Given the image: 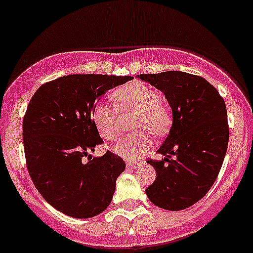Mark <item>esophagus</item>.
<instances>
[{
	"mask_svg": "<svg viewBox=\"0 0 253 253\" xmlns=\"http://www.w3.org/2000/svg\"><path fill=\"white\" fill-rule=\"evenodd\" d=\"M140 166H141V163H127L126 167L128 170H133V169L140 168Z\"/></svg>",
	"mask_w": 253,
	"mask_h": 253,
	"instance_id": "esophagus-1",
	"label": "esophagus"
}]
</instances>
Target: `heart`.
<instances>
[{
	"label": "heart",
	"mask_w": 253,
	"mask_h": 253,
	"mask_svg": "<svg viewBox=\"0 0 253 253\" xmlns=\"http://www.w3.org/2000/svg\"><path fill=\"white\" fill-rule=\"evenodd\" d=\"M115 98L126 109L137 112L134 129H145L154 135H162L170 124V115L160 104V95L148 86L133 83L115 92ZM92 121L97 131L107 140H115L119 132L116 128L115 109L108 102H98L92 109ZM151 149V139L146 132L126 135L118 141L113 150L126 160H137Z\"/></svg>",
	"instance_id": "obj_1"
}]
</instances>
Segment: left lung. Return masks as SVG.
I'll return each instance as SVG.
<instances>
[{
    "mask_svg": "<svg viewBox=\"0 0 253 253\" xmlns=\"http://www.w3.org/2000/svg\"><path fill=\"white\" fill-rule=\"evenodd\" d=\"M138 78L162 91L173 113L157 150L165 157L148 161L157 174L146 196L162 209L184 210L203 198L220 173L229 139L226 104L202 77L168 71Z\"/></svg>",
    "mask_w": 253,
    "mask_h": 253,
    "instance_id": "obj_1",
    "label": "left lung"
}]
</instances>
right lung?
<instances>
[{"label":"right lung","mask_w":253,"mask_h":253,"mask_svg":"<svg viewBox=\"0 0 253 253\" xmlns=\"http://www.w3.org/2000/svg\"><path fill=\"white\" fill-rule=\"evenodd\" d=\"M131 79L71 74L43 84L30 101L23 121L27 170L42 197L65 215L90 218L112 202L126 165L110 151L91 156L103 143L91 115L105 92Z\"/></svg>","instance_id":"obj_1"}]
</instances>
